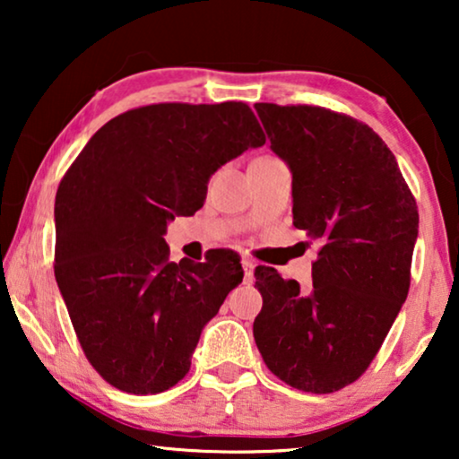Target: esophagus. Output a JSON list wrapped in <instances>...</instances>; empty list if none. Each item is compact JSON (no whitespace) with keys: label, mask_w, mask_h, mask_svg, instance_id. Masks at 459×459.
<instances>
[{"label":"esophagus","mask_w":459,"mask_h":459,"mask_svg":"<svg viewBox=\"0 0 459 459\" xmlns=\"http://www.w3.org/2000/svg\"><path fill=\"white\" fill-rule=\"evenodd\" d=\"M242 269H244V281L253 280V272H255V263L250 259H242Z\"/></svg>","instance_id":"34e87169"}]
</instances>
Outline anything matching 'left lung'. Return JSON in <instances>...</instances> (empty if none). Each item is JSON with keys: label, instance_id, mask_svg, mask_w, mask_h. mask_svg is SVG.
<instances>
[{"label": "left lung", "instance_id": "8db88e82", "mask_svg": "<svg viewBox=\"0 0 459 459\" xmlns=\"http://www.w3.org/2000/svg\"><path fill=\"white\" fill-rule=\"evenodd\" d=\"M255 110L292 173L294 228L322 247L309 288L255 269L263 297L255 342L286 385L341 391L366 372L407 299L416 200L368 125L319 106Z\"/></svg>", "mask_w": 459, "mask_h": 459}]
</instances>
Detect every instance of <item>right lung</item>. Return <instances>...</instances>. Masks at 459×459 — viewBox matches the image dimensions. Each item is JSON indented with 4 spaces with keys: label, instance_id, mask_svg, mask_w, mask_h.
Here are the masks:
<instances>
[{
    "label": "right lung",
    "instance_id": "1",
    "mask_svg": "<svg viewBox=\"0 0 459 459\" xmlns=\"http://www.w3.org/2000/svg\"><path fill=\"white\" fill-rule=\"evenodd\" d=\"M263 143L242 102L152 104L100 127L62 178L56 281L87 359L112 386L154 394L187 374L244 272L228 250L169 261L162 236L204 204L217 169Z\"/></svg>",
    "mask_w": 459,
    "mask_h": 459
}]
</instances>
